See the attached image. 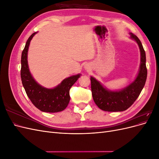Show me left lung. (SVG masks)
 Here are the masks:
<instances>
[{"label":"left lung","mask_w":159,"mask_h":159,"mask_svg":"<svg viewBox=\"0 0 159 159\" xmlns=\"http://www.w3.org/2000/svg\"><path fill=\"white\" fill-rule=\"evenodd\" d=\"M130 34L131 38L137 42L141 52L140 70L133 82L122 90L111 91L104 88L93 77L90 78L94 102L99 109L105 111H123L127 109L135 102L146 82L147 70L145 52L138 37L133 33H130Z\"/></svg>","instance_id":"8db88e82"}]
</instances>
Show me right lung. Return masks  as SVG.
Segmentation results:
<instances>
[{"label": "right lung", "mask_w": 159, "mask_h": 159, "mask_svg": "<svg viewBox=\"0 0 159 159\" xmlns=\"http://www.w3.org/2000/svg\"><path fill=\"white\" fill-rule=\"evenodd\" d=\"M36 32L28 38L21 56L20 76L23 87L34 106L43 112L56 113L64 110L70 102V89L80 77L72 75L53 89H47L36 83L28 69L27 54L30 42Z\"/></svg>", "instance_id": "add662e5"}]
</instances>
